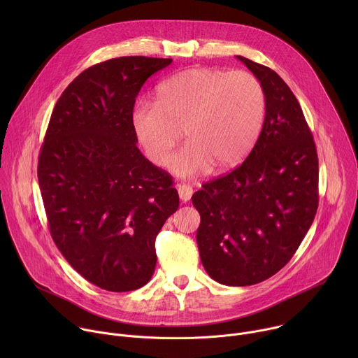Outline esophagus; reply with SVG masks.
Instances as JSON below:
<instances>
[{
	"mask_svg": "<svg viewBox=\"0 0 358 358\" xmlns=\"http://www.w3.org/2000/svg\"><path fill=\"white\" fill-rule=\"evenodd\" d=\"M177 189H178V195H180V199H181V201H184V202L189 201V198H191V195H192V188H191L189 185H187V184H178V185H177Z\"/></svg>",
	"mask_w": 358,
	"mask_h": 358,
	"instance_id": "1",
	"label": "esophagus"
}]
</instances>
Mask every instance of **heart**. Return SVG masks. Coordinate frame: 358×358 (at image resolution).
Returning a JSON list of instances; mask_svg holds the SVG:
<instances>
[{
    "instance_id": "1",
    "label": "heart",
    "mask_w": 358,
    "mask_h": 358,
    "mask_svg": "<svg viewBox=\"0 0 358 358\" xmlns=\"http://www.w3.org/2000/svg\"><path fill=\"white\" fill-rule=\"evenodd\" d=\"M261 82L245 71L196 66L157 87L156 103L141 100L131 112L133 133L151 163L162 166L181 140L189 141L171 157L180 177L241 164L257 144L265 122Z\"/></svg>"
}]
</instances>
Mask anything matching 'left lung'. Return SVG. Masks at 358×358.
I'll use <instances>...</instances> for the list:
<instances>
[{"label": "left lung", "instance_id": "left-lung-1", "mask_svg": "<svg viewBox=\"0 0 358 358\" xmlns=\"http://www.w3.org/2000/svg\"><path fill=\"white\" fill-rule=\"evenodd\" d=\"M266 97L261 136L246 160L192 195L196 243L218 283L249 286L278 273L313 224L319 206L316 144L299 101L271 68L236 57Z\"/></svg>", "mask_w": 358, "mask_h": 358}]
</instances>
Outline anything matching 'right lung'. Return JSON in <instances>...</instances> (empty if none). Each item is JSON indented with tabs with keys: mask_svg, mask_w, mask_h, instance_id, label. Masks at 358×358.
Listing matches in <instances>:
<instances>
[{
	"mask_svg": "<svg viewBox=\"0 0 358 358\" xmlns=\"http://www.w3.org/2000/svg\"><path fill=\"white\" fill-rule=\"evenodd\" d=\"M171 62L123 57L83 71L58 99L41 147L50 235L79 275L109 292L151 279L156 236L180 203L171 176L141 155L131 129L141 86Z\"/></svg>",
	"mask_w": 358,
	"mask_h": 358,
	"instance_id": "obj_1",
	"label": "right lung"
}]
</instances>
